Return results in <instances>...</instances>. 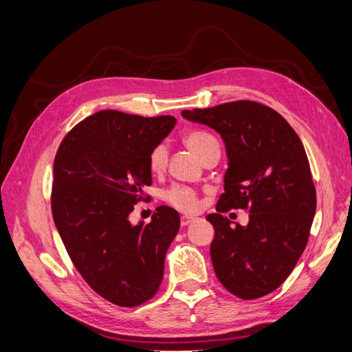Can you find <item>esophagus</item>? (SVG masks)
<instances>
[{"mask_svg":"<svg viewBox=\"0 0 352 352\" xmlns=\"http://www.w3.org/2000/svg\"><path fill=\"white\" fill-rule=\"evenodd\" d=\"M195 220V217H190V216H182L180 217V225L182 226H188L189 223H192Z\"/></svg>","mask_w":352,"mask_h":352,"instance_id":"obj_1","label":"esophagus"}]
</instances>
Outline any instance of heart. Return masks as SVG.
<instances>
[{
  "mask_svg": "<svg viewBox=\"0 0 352 352\" xmlns=\"http://www.w3.org/2000/svg\"><path fill=\"white\" fill-rule=\"evenodd\" d=\"M184 141L189 150H192L201 158V162L210 154L211 150L220 148L214 136L201 131H192L186 133ZM167 160H168V151H167L166 144H158L150 151V155H148V166H150V170L153 173L160 175L164 172V168L167 166ZM164 198L170 206H173L175 208L185 212H192L198 210V206H199V199L195 190L182 185H176L167 189Z\"/></svg>",
  "mask_w": 352,
  "mask_h": 352,
  "instance_id": "1",
  "label": "heart"
}]
</instances>
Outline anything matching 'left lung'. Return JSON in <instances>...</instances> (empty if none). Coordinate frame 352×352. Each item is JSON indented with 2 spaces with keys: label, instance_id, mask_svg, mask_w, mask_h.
<instances>
[{
  "label": "left lung",
  "instance_id": "obj_1",
  "mask_svg": "<svg viewBox=\"0 0 352 352\" xmlns=\"http://www.w3.org/2000/svg\"><path fill=\"white\" fill-rule=\"evenodd\" d=\"M188 120L210 126L226 144L229 167L210 254L217 279L241 300H257L286 280L310 236L316 188L300 136L283 117L257 101L184 110ZM248 209L250 223L230 227L221 216Z\"/></svg>",
  "mask_w": 352,
  "mask_h": 352
}]
</instances>
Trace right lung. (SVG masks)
<instances>
[{
    "label": "right lung",
    "instance_id": "right-lung-1",
    "mask_svg": "<svg viewBox=\"0 0 352 352\" xmlns=\"http://www.w3.org/2000/svg\"><path fill=\"white\" fill-rule=\"evenodd\" d=\"M175 123L173 116L102 110L74 126L56 154V228L83 280L119 307L141 305L157 294L180 226L177 211L166 206L155 208L150 223L129 221L153 184L148 155Z\"/></svg>",
    "mask_w": 352,
    "mask_h": 352
}]
</instances>
